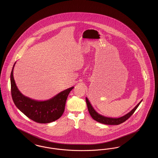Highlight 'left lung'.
<instances>
[{"label": "left lung", "instance_id": "left-lung-1", "mask_svg": "<svg viewBox=\"0 0 158 158\" xmlns=\"http://www.w3.org/2000/svg\"><path fill=\"white\" fill-rule=\"evenodd\" d=\"M86 104H87L89 113L90 114V116L92 117V118L94 120L98 121L100 123H102V124H107V125H118V124H120L121 123H124V121H126L133 115V114L135 113V111L137 108V107L139 106V105H140V104L141 103L142 101L137 105H136L130 112H129L128 114L121 117L116 118L106 117L103 116L102 115H100L94 110V108L92 107L88 99L87 98H86Z\"/></svg>", "mask_w": 158, "mask_h": 158}]
</instances>
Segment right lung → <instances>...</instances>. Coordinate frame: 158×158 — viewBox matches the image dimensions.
Masks as SVG:
<instances>
[{
	"mask_svg": "<svg viewBox=\"0 0 158 158\" xmlns=\"http://www.w3.org/2000/svg\"><path fill=\"white\" fill-rule=\"evenodd\" d=\"M10 73L11 95L16 106L31 120L38 123H49L59 119L64 113L66 99L71 87L48 100L38 101L27 97L18 90L14 78V68Z\"/></svg>",
	"mask_w": 158,
	"mask_h": 158,
	"instance_id": "obj_1",
	"label": "right lung"
}]
</instances>
